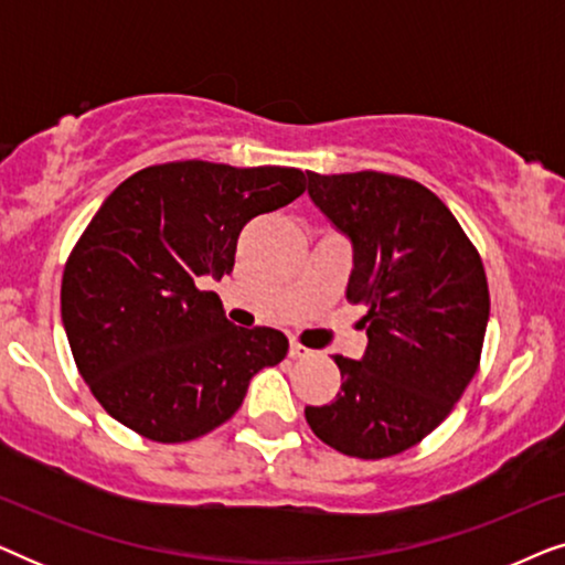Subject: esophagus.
<instances>
[{"label": "esophagus", "instance_id": "obj_1", "mask_svg": "<svg viewBox=\"0 0 565 565\" xmlns=\"http://www.w3.org/2000/svg\"><path fill=\"white\" fill-rule=\"evenodd\" d=\"M288 354L292 360H306V358H311V350H308V347H303L300 342H290V350H288Z\"/></svg>", "mask_w": 565, "mask_h": 565}]
</instances>
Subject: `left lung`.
Masks as SVG:
<instances>
[{
    "label": "left lung",
    "instance_id": "left-lung-1",
    "mask_svg": "<svg viewBox=\"0 0 565 565\" xmlns=\"http://www.w3.org/2000/svg\"><path fill=\"white\" fill-rule=\"evenodd\" d=\"M308 195L352 238L347 300L367 306V350L337 354L342 391L306 406V422L350 458H391L450 416L481 365L491 306L481 254L450 207L408 177L308 172Z\"/></svg>",
    "mask_w": 565,
    "mask_h": 565
}]
</instances>
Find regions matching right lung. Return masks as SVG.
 <instances>
[{
	"mask_svg": "<svg viewBox=\"0 0 565 565\" xmlns=\"http://www.w3.org/2000/svg\"><path fill=\"white\" fill-rule=\"evenodd\" d=\"M306 190L292 167L167 161L118 184L68 254L61 319L92 396L153 443H188L238 412L288 354L269 327H234L203 290L234 269L242 228Z\"/></svg>",
	"mask_w": 565,
	"mask_h": 565,
	"instance_id": "add662e5",
	"label": "right lung"
}]
</instances>
